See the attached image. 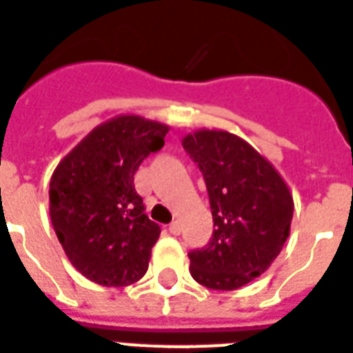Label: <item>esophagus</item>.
I'll return each mask as SVG.
<instances>
[{
  "label": "esophagus",
  "instance_id": "obj_1",
  "mask_svg": "<svg viewBox=\"0 0 353 353\" xmlns=\"http://www.w3.org/2000/svg\"><path fill=\"white\" fill-rule=\"evenodd\" d=\"M169 233H171V235H180V223L179 222L169 223Z\"/></svg>",
  "mask_w": 353,
  "mask_h": 353
}]
</instances>
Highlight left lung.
Here are the masks:
<instances>
[{
  "label": "left lung",
  "instance_id": "1",
  "mask_svg": "<svg viewBox=\"0 0 353 353\" xmlns=\"http://www.w3.org/2000/svg\"><path fill=\"white\" fill-rule=\"evenodd\" d=\"M207 186L214 230L188 252L195 282L231 292L263 274L290 235L293 199L274 167L228 131L201 130L182 141Z\"/></svg>",
  "mask_w": 353,
  "mask_h": 353
}]
</instances>
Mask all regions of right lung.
Returning a JSON list of instances; mask_svg holds the SVG:
<instances>
[{"label":"right lung","mask_w":353,"mask_h":353,"mask_svg":"<svg viewBox=\"0 0 353 353\" xmlns=\"http://www.w3.org/2000/svg\"><path fill=\"white\" fill-rule=\"evenodd\" d=\"M169 128L118 117L74 146L50 180V220L74 269L122 288L145 276L159 225L133 184L143 159L165 145Z\"/></svg>","instance_id":"add662e5"}]
</instances>
